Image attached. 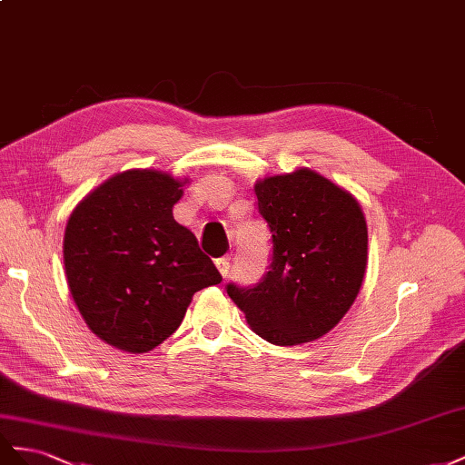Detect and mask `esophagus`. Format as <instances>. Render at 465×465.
Instances as JSON below:
<instances>
[{
	"label": "esophagus",
	"instance_id": "obj_1",
	"mask_svg": "<svg viewBox=\"0 0 465 465\" xmlns=\"http://www.w3.org/2000/svg\"><path fill=\"white\" fill-rule=\"evenodd\" d=\"M216 267H218V271H220V274L225 278L230 274V269H232V264H230V259L228 257H222V259H216Z\"/></svg>",
	"mask_w": 465,
	"mask_h": 465
}]
</instances>
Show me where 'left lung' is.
Returning <instances> with one entry per match:
<instances>
[{"label": "left lung", "instance_id": "left-lung-1", "mask_svg": "<svg viewBox=\"0 0 465 465\" xmlns=\"http://www.w3.org/2000/svg\"><path fill=\"white\" fill-rule=\"evenodd\" d=\"M272 233L269 271L228 296L259 337L294 347L329 333L352 306L368 262V228L356 198L312 169L255 184Z\"/></svg>", "mask_w": 465, "mask_h": 465}]
</instances>
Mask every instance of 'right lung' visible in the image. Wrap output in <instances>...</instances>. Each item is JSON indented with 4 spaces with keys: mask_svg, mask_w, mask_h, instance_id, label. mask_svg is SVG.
Segmentation results:
<instances>
[{
    "mask_svg": "<svg viewBox=\"0 0 465 465\" xmlns=\"http://www.w3.org/2000/svg\"><path fill=\"white\" fill-rule=\"evenodd\" d=\"M187 181L130 169L89 193L70 214L64 267L87 327L111 347L148 352L173 335L194 292L222 276L173 218Z\"/></svg>",
    "mask_w": 465,
    "mask_h": 465,
    "instance_id": "obj_1",
    "label": "right lung"
}]
</instances>
